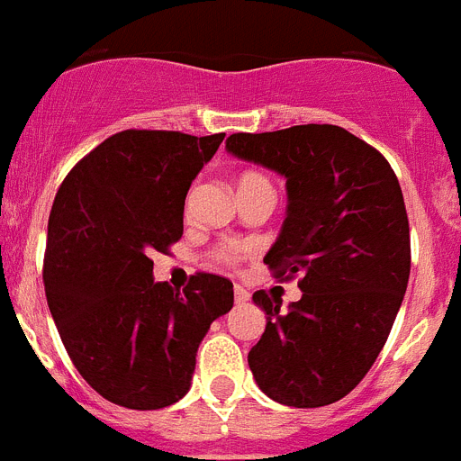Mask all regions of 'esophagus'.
Wrapping results in <instances>:
<instances>
[{
    "instance_id": "esophagus-1",
    "label": "esophagus",
    "mask_w": 461,
    "mask_h": 461,
    "mask_svg": "<svg viewBox=\"0 0 461 461\" xmlns=\"http://www.w3.org/2000/svg\"><path fill=\"white\" fill-rule=\"evenodd\" d=\"M233 291H235V303H238V304H244V303H247V300H249V293L244 291L242 286H238V284H235Z\"/></svg>"
}]
</instances>
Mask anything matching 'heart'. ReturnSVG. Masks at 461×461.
<instances>
[{"label": "heart", "mask_w": 461, "mask_h": 461, "mask_svg": "<svg viewBox=\"0 0 461 461\" xmlns=\"http://www.w3.org/2000/svg\"><path fill=\"white\" fill-rule=\"evenodd\" d=\"M242 186H258V189L272 191L270 180H267L266 175H260V173H244L242 177L238 180V189H242ZM238 256H240V249H228V251H223L221 258L230 263V260H238Z\"/></svg>", "instance_id": "1"}]
</instances>
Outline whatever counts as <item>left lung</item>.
I'll return each mask as SVG.
<instances>
[{"mask_svg":"<svg viewBox=\"0 0 461 461\" xmlns=\"http://www.w3.org/2000/svg\"><path fill=\"white\" fill-rule=\"evenodd\" d=\"M233 157L286 180V219L266 266L300 275L303 297L254 293L266 332L249 367L270 399L295 409L339 402L365 378L394 323L411 272L404 195L381 152L341 126L233 133Z\"/></svg>","mask_w":461,"mask_h":461,"instance_id":"obj_1","label":"left lung"}]
</instances>
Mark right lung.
<instances>
[{"mask_svg":"<svg viewBox=\"0 0 461 461\" xmlns=\"http://www.w3.org/2000/svg\"><path fill=\"white\" fill-rule=\"evenodd\" d=\"M226 133H115L73 166L48 221V307L80 376L113 404L154 411L191 388L233 284L198 272L185 291L154 281L152 251L185 230V198Z\"/></svg>","mask_w":461,"mask_h":461,"instance_id":"right-lung-1","label":"right lung"}]
</instances>
